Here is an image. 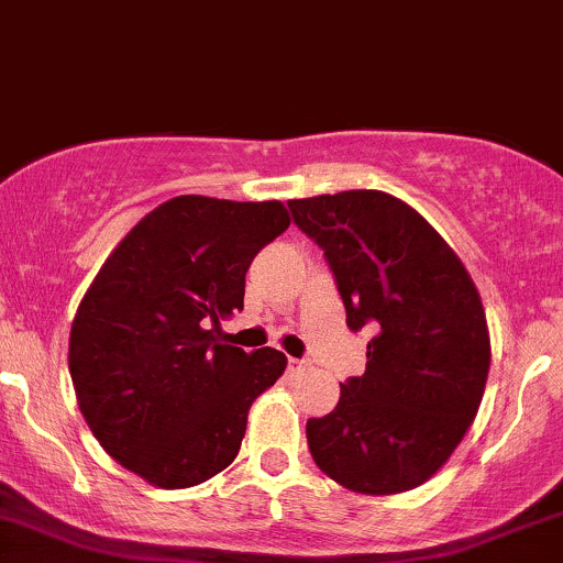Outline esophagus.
I'll use <instances>...</instances> for the list:
<instances>
[{
	"label": "esophagus",
	"mask_w": 563,
	"mask_h": 563,
	"mask_svg": "<svg viewBox=\"0 0 563 563\" xmlns=\"http://www.w3.org/2000/svg\"><path fill=\"white\" fill-rule=\"evenodd\" d=\"M300 371H306V362L303 360H289V373H300Z\"/></svg>",
	"instance_id": "obj_1"
}]
</instances>
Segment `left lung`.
<instances>
[{
    "label": "left lung",
    "instance_id": "obj_1",
    "mask_svg": "<svg viewBox=\"0 0 563 563\" xmlns=\"http://www.w3.org/2000/svg\"><path fill=\"white\" fill-rule=\"evenodd\" d=\"M324 250L367 367L308 419L313 462L343 488L389 497L421 486L473 424L492 365L486 311L456 252L413 207L380 190L289 201Z\"/></svg>",
    "mask_w": 563,
    "mask_h": 563
}]
</instances>
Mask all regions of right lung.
I'll use <instances>...</instances> for the list:
<instances>
[{
  "mask_svg": "<svg viewBox=\"0 0 563 563\" xmlns=\"http://www.w3.org/2000/svg\"><path fill=\"white\" fill-rule=\"evenodd\" d=\"M289 228L282 201L177 196L104 260L69 332V373L90 432L158 488H190L233 462L252 402L287 356L220 341L244 279Z\"/></svg>",
  "mask_w": 563,
  "mask_h": 563,
  "instance_id": "add662e5",
  "label": "right lung"
}]
</instances>
